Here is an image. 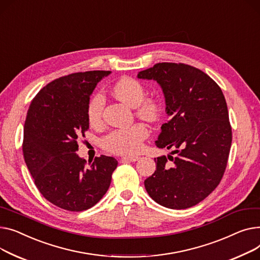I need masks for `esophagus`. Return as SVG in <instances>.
<instances>
[{
    "label": "esophagus",
    "instance_id": "34e87169",
    "mask_svg": "<svg viewBox=\"0 0 260 260\" xmlns=\"http://www.w3.org/2000/svg\"><path fill=\"white\" fill-rule=\"evenodd\" d=\"M139 159H140L139 156H124V157H121V161H136Z\"/></svg>",
    "mask_w": 260,
    "mask_h": 260
}]
</instances>
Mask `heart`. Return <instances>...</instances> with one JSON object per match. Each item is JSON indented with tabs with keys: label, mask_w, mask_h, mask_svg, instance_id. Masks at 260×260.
<instances>
[{
	"label": "heart",
	"mask_w": 260,
	"mask_h": 260,
	"mask_svg": "<svg viewBox=\"0 0 260 260\" xmlns=\"http://www.w3.org/2000/svg\"><path fill=\"white\" fill-rule=\"evenodd\" d=\"M112 91L118 100L134 107L137 116L150 121H154L160 116V101L155 96H145L146 89L136 79L124 76L115 83ZM104 106L105 100L101 93H95L89 99L86 115L90 125H101ZM148 135L147 126L143 123H136L128 128L112 130L101 140V146L110 153L131 155L141 151L143 142Z\"/></svg>",
	"instance_id": "obj_1"
}]
</instances>
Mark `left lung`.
<instances>
[{"mask_svg": "<svg viewBox=\"0 0 260 260\" xmlns=\"http://www.w3.org/2000/svg\"><path fill=\"white\" fill-rule=\"evenodd\" d=\"M137 78L162 89L170 119L155 144L175 154L154 158L156 170L145 188L166 208L193 207L219 185L230 154L232 128L222 91L208 74L182 63H158Z\"/></svg>", "mask_w": 260, "mask_h": 260, "instance_id": "obj_1", "label": "left lung"}]
</instances>
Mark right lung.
Instances as JSON below:
<instances>
[{"label":"right lung","instance_id":"1","mask_svg":"<svg viewBox=\"0 0 260 260\" xmlns=\"http://www.w3.org/2000/svg\"><path fill=\"white\" fill-rule=\"evenodd\" d=\"M110 71L71 73L43 87L27 112L23 155L40 193L71 212L93 207L106 194L117 167L101 155L87 162L76 151L89 129L87 104L96 84Z\"/></svg>","mask_w":260,"mask_h":260}]
</instances>
